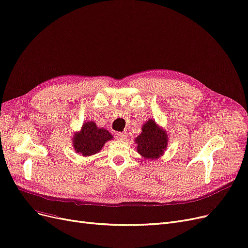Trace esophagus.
<instances>
[{
  "label": "esophagus",
  "mask_w": 248,
  "mask_h": 248,
  "mask_svg": "<svg viewBox=\"0 0 248 248\" xmlns=\"http://www.w3.org/2000/svg\"><path fill=\"white\" fill-rule=\"evenodd\" d=\"M114 136L117 140H124L126 138V134L124 132H117V133H115Z\"/></svg>",
  "instance_id": "1"
}]
</instances>
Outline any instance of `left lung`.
<instances>
[{
	"mask_svg": "<svg viewBox=\"0 0 248 248\" xmlns=\"http://www.w3.org/2000/svg\"><path fill=\"white\" fill-rule=\"evenodd\" d=\"M167 140L168 136L165 131L150 118L143 124L142 133L135 139L138 153L148 160L157 159L164 154Z\"/></svg>",
	"mask_w": 248,
	"mask_h": 248,
	"instance_id": "1",
	"label": "left lung"
}]
</instances>
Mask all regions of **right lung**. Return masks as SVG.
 <instances>
[{
	"mask_svg": "<svg viewBox=\"0 0 248 248\" xmlns=\"http://www.w3.org/2000/svg\"><path fill=\"white\" fill-rule=\"evenodd\" d=\"M112 135L102 127H98L94 122H85L79 133L74 134L73 147L85 157L99 153L104 144L110 141Z\"/></svg>",
	"mask_w": 248,
	"mask_h": 248,
	"instance_id": "1",
	"label": "right lung"
}]
</instances>
